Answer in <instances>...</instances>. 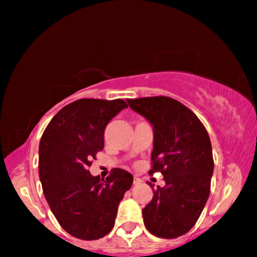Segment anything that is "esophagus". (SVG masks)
<instances>
[{
  "label": "esophagus",
  "mask_w": 257,
  "mask_h": 257,
  "mask_svg": "<svg viewBox=\"0 0 257 257\" xmlns=\"http://www.w3.org/2000/svg\"><path fill=\"white\" fill-rule=\"evenodd\" d=\"M141 182H142L141 179H139V177H134V181H133V184H134V186H138V184H140Z\"/></svg>",
  "instance_id": "esophagus-1"
}]
</instances>
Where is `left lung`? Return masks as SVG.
Returning a JSON list of instances; mask_svg holds the SVG:
<instances>
[{"mask_svg":"<svg viewBox=\"0 0 257 257\" xmlns=\"http://www.w3.org/2000/svg\"><path fill=\"white\" fill-rule=\"evenodd\" d=\"M126 102L153 125L149 174L161 172L166 182L154 190L153 200L143 208L145 225L157 237H179L194 227L209 197L214 173L209 135L197 116L174 98Z\"/></svg>","mask_w":257,"mask_h":257,"instance_id":"obj_1","label":"left lung"}]
</instances>
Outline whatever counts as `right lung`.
Returning a JSON list of instances; mask_svg holds the SVG:
<instances>
[{
  "instance_id": "obj_1",
  "label": "right lung",
  "mask_w": 257,
  "mask_h": 257,
  "mask_svg": "<svg viewBox=\"0 0 257 257\" xmlns=\"http://www.w3.org/2000/svg\"><path fill=\"white\" fill-rule=\"evenodd\" d=\"M126 107L123 100H77L54 116L41 138L44 197L61 227L74 237L98 240L107 235L131 189L134 177L125 170L112 169L105 180L88 170L103 149L105 126Z\"/></svg>"
}]
</instances>
